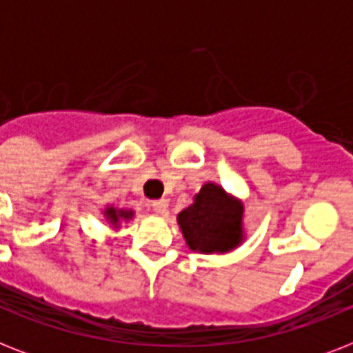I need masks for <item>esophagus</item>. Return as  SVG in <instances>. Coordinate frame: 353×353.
Here are the masks:
<instances>
[{
    "label": "esophagus",
    "instance_id": "esophagus-1",
    "mask_svg": "<svg viewBox=\"0 0 353 353\" xmlns=\"http://www.w3.org/2000/svg\"><path fill=\"white\" fill-rule=\"evenodd\" d=\"M152 210L157 214H166L168 212V201L166 199H154L152 201Z\"/></svg>",
    "mask_w": 353,
    "mask_h": 353
}]
</instances>
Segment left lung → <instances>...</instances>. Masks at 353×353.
<instances>
[{
  "label": "left lung",
  "mask_w": 353,
  "mask_h": 353,
  "mask_svg": "<svg viewBox=\"0 0 353 353\" xmlns=\"http://www.w3.org/2000/svg\"><path fill=\"white\" fill-rule=\"evenodd\" d=\"M183 238L192 251L229 252L243 240V205L216 183H205L194 203L177 214Z\"/></svg>",
  "instance_id": "left-lung-1"
}]
</instances>
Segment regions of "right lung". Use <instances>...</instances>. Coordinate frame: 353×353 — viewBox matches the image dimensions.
<instances>
[{
  "label": "right lung",
  "mask_w": 353,
  "mask_h": 353,
  "mask_svg": "<svg viewBox=\"0 0 353 353\" xmlns=\"http://www.w3.org/2000/svg\"><path fill=\"white\" fill-rule=\"evenodd\" d=\"M104 216L108 218V221L112 223L113 227H119L122 220L128 221L133 218V210H124V209H115V207H108L104 210Z\"/></svg>",
  "instance_id": "1"
}]
</instances>
